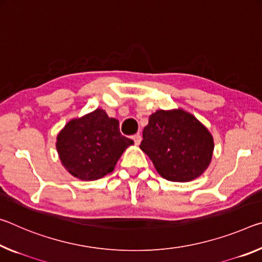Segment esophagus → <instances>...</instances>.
<instances>
[{"mask_svg": "<svg viewBox=\"0 0 262 262\" xmlns=\"http://www.w3.org/2000/svg\"><path fill=\"white\" fill-rule=\"evenodd\" d=\"M132 139H134L136 145H139L140 141H141V136H140L139 134H137V135H135V136H132Z\"/></svg>", "mask_w": 262, "mask_h": 262, "instance_id": "1", "label": "esophagus"}]
</instances>
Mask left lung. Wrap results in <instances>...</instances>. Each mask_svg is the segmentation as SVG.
Masks as SVG:
<instances>
[{"mask_svg":"<svg viewBox=\"0 0 262 262\" xmlns=\"http://www.w3.org/2000/svg\"><path fill=\"white\" fill-rule=\"evenodd\" d=\"M140 149L171 182L197 179L212 159L213 138L194 115L181 108L157 110L143 131Z\"/></svg>","mask_w":262,"mask_h":262,"instance_id":"left-lung-1","label":"left lung"}]
</instances>
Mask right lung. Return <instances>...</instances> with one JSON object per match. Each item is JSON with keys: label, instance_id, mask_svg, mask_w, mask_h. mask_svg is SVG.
I'll return each instance as SVG.
<instances>
[{"label": "right lung", "instance_id": "right-lung-1", "mask_svg": "<svg viewBox=\"0 0 262 262\" xmlns=\"http://www.w3.org/2000/svg\"><path fill=\"white\" fill-rule=\"evenodd\" d=\"M134 140L122 136L119 122L103 109L73 118L57 136V152L73 177L94 181L115 169L123 152Z\"/></svg>", "mask_w": 262, "mask_h": 262}]
</instances>
